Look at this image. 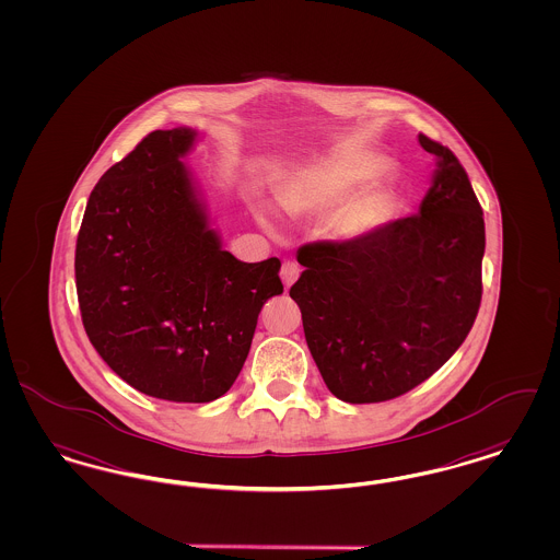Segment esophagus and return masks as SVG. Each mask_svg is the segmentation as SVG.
Instances as JSON below:
<instances>
[{
	"label": "esophagus",
	"mask_w": 560,
	"mask_h": 560,
	"mask_svg": "<svg viewBox=\"0 0 560 560\" xmlns=\"http://www.w3.org/2000/svg\"><path fill=\"white\" fill-rule=\"evenodd\" d=\"M299 273H301L299 264H294V261H284V264H282V268H280V278H282V282H284V287H287V289H290V287L296 282Z\"/></svg>",
	"instance_id": "obj_1"
}]
</instances>
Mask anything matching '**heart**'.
Wrapping results in <instances>:
<instances>
[{"instance_id":"obj_1","label":"heart","mask_w":560,"mask_h":560,"mask_svg":"<svg viewBox=\"0 0 560 560\" xmlns=\"http://www.w3.org/2000/svg\"><path fill=\"white\" fill-rule=\"evenodd\" d=\"M386 164L368 153H340L305 167L278 190V203L290 218L322 215L336 209L331 230L342 241H361L382 229L393 215L390 190L377 178ZM270 224L266 213H259Z\"/></svg>"}]
</instances>
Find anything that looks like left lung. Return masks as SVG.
Masks as SVG:
<instances>
[{"instance_id":"8db88e82","label":"left lung","mask_w":560,"mask_h":560,"mask_svg":"<svg viewBox=\"0 0 560 560\" xmlns=\"http://www.w3.org/2000/svg\"><path fill=\"white\" fill-rule=\"evenodd\" d=\"M432 187L419 213L361 241L299 247L290 296L311 357L336 398L363 405L413 390L474 328L481 303L483 211L455 153L425 135Z\"/></svg>"}]
</instances>
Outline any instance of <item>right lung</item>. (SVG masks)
<instances>
[{
    "instance_id": "add662e5",
    "label": "right lung",
    "mask_w": 560,
    "mask_h": 560,
    "mask_svg": "<svg viewBox=\"0 0 560 560\" xmlns=\"http://www.w3.org/2000/svg\"><path fill=\"white\" fill-rule=\"evenodd\" d=\"M190 128L153 130L93 188L77 238L84 331L112 372L172 402H209L245 365L280 259L238 261L209 229L180 158Z\"/></svg>"
}]
</instances>
